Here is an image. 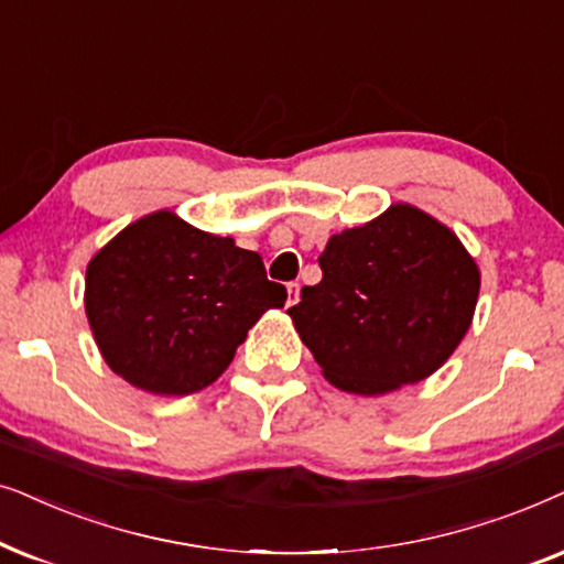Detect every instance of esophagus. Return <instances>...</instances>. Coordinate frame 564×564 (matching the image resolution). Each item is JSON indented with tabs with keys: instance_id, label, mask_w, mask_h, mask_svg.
I'll list each match as a JSON object with an SVG mask.
<instances>
[{
	"instance_id": "34e87169",
	"label": "esophagus",
	"mask_w": 564,
	"mask_h": 564,
	"mask_svg": "<svg viewBox=\"0 0 564 564\" xmlns=\"http://www.w3.org/2000/svg\"><path fill=\"white\" fill-rule=\"evenodd\" d=\"M299 302V283H289V302L286 306H294Z\"/></svg>"
}]
</instances>
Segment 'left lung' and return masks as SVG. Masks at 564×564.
Masks as SVG:
<instances>
[{"instance_id": "obj_1", "label": "left lung", "mask_w": 564, "mask_h": 564, "mask_svg": "<svg viewBox=\"0 0 564 564\" xmlns=\"http://www.w3.org/2000/svg\"><path fill=\"white\" fill-rule=\"evenodd\" d=\"M322 281L291 306L296 333L329 384L387 394L431 377L467 335L479 268L452 229L397 204L329 237Z\"/></svg>"}]
</instances>
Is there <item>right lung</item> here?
<instances>
[{"label":"right lung","mask_w":564,"mask_h":564,"mask_svg":"<svg viewBox=\"0 0 564 564\" xmlns=\"http://www.w3.org/2000/svg\"><path fill=\"white\" fill-rule=\"evenodd\" d=\"M258 252L172 212L133 221L89 260L85 310L105 364L152 394L214 384L268 310L286 304Z\"/></svg>","instance_id":"add662e5"}]
</instances>
